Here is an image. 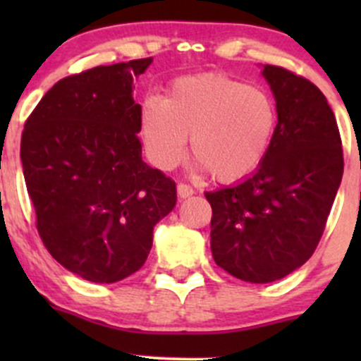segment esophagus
Returning <instances> with one entry per match:
<instances>
[{
    "mask_svg": "<svg viewBox=\"0 0 361 361\" xmlns=\"http://www.w3.org/2000/svg\"><path fill=\"white\" fill-rule=\"evenodd\" d=\"M176 190H178V197H180V199H187V197H192V195L195 194V190H194V188H192L190 185H187V183H178Z\"/></svg>",
    "mask_w": 361,
    "mask_h": 361,
    "instance_id": "esophagus-1",
    "label": "esophagus"
}]
</instances>
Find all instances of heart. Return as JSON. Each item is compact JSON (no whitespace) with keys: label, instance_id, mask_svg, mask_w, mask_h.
<instances>
[{"label":"heart","instance_id":"obj_1","mask_svg":"<svg viewBox=\"0 0 361 361\" xmlns=\"http://www.w3.org/2000/svg\"><path fill=\"white\" fill-rule=\"evenodd\" d=\"M278 106L262 87L224 73L181 76L164 99L141 103L145 152L159 169H174L192 154L221 183H238L264 164L278 133Z\"/></svg>","mask_w":361,"mask_h":361}]
</instances>
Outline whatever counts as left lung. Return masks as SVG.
Listing matches in <instances>:
<instances>
[{
  "instance_id": "8db88e82",
  "label": "left lung",
  "mask_w": 361,
  "mask_h": 361,
  "mask_svg": "<svg viewBox=\"0 0 361 361\" xmlns=\"http://www.w3.org/2000/svg\"><path fill=\"white\" fill-rule=\"evenodd\" d=\"M278 106V133L260 167L232 187L206 192L211 253L234 278L271 283L314 253L342 173L337 120L322 90L304 76L265 64Z\"/></svg>"
}]
</instances>
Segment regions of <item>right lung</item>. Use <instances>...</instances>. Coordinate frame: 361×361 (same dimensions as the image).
<instances>
[{
    "instance_id": "obj_1",
    "label": "right lung",
    "mask_w": 361,
    "mask_h": 361,
    "mask_svg": "<svg viewBox=\"0 0 361 361\" xmlns=\"http://www.w3.org/2000/svg\"><path fill=\"white\" fill-rule=\"evenodd\" d=\"M152 57L59 80L25 120L20 160L36 228L73 274L116 283L143 267L176 185L141 159L133 80Z\"/></svg>"
}]
</instances>
